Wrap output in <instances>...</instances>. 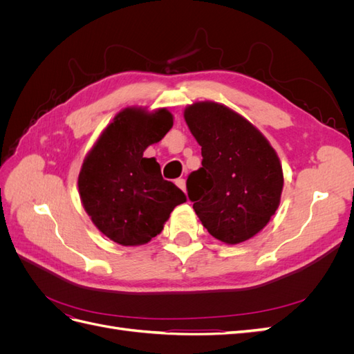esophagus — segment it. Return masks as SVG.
<instances>
[{
  "label": "esophagus",
  "mask_w": 354,
  "mask_h": 354,
  "mask_svg": "<svg viewBox=\"0 0 354 354\" xmlns=\"http://www.w3.org/2000/svg\"><path fill=\"white\" fill-rule=\"evenodd\" d=\"M176 185H177L181 190L186 192V180H185V178H177V180H176Z\"/></svg>",
  "instance_id": "34e87169"
}]
</instances>
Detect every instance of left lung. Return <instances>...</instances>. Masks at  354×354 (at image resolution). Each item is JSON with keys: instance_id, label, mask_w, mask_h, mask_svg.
Returning a JSON list of instances; mask_svg holds the SVG:
<instances>
[{"instance_id": "left-lung-1", "label": "left lung", "mask_w": 354, "mask_h": 354, "mask_svg": "<svg viewBox=\"0 0 354 354\" xmlns=\"http://www.w3.org/2000/svg\"><path fill=\"white\" fill-rule=\"evenodd\" d=\"M185 120L202 153V167L189 174L186 187L203 227L230 245L252 238L279 205V158L252 124L226 106L195 103Z\"/></svg>"}]
</instances>
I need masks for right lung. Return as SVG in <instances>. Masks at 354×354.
Segmentation results:
<instances>
[{"label": "right lung", "instance_id": "obj_1", "mask_svg": "<svg viewBox=\"0 0 354 354\" xmlns=\"http://www.w3.org/2000/svg\"><path fill=\"white\" fill-rule=\"evenodd\" d=\"M173 127L165 109H124L85 158L78 177L82 205L97 229L113 242L143 245L164 229L186 196L162 178L155 158H143Z\"/></svg>", "mask_w": 354, "mask_h": 354}]
</instances>
